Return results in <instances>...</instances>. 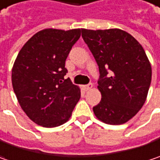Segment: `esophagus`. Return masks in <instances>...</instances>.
<instances>
[{
	"instance_id": "34e87169",
	"label": "esophagus",
	"mask_w": 160,
	"mask_h": 160,
	"mask_svg": "<svg viewBox=\"0 0 160 160\" xmlns=\"http://www.w3.org/2000/svg\"><path fill=\"white\" fill-rule=\"evenodd\" d=\"M92 87H93V84H92V83H89V84L83 86V88H84L85 90H89V89H92Z\"/></svg>"
}]
</instances>
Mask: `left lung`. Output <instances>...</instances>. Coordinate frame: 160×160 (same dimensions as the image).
I'll use <instances>...</instances> for the list:
<instances>
[{
	"instance_id": "8db88e82",
	"label": "left lung",
	"mask_w": 160,
	"mask_h": 160,
	"mask_svg": "<svg viewBox=\"0 0 160 160\" xmlns=\"http://www.w3.org/2000/svg\"><path fill=\"white\" fill-rule=\"evenodd\" d=\"M82 38L99 66L101 100L93 107L104 123L120 125L145 103L151 82V66L142 46L119 29L86 30Z\"/></svg>"
}]
</instances>
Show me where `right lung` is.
Instances as JSON below:
<instances>
[{
	"mask_svg": "<svg viewBox=\"0 0 160 160\" xmlns=\"http://www.w3.org/2000/svg\"><path fill=\"white\" fill-rule=\"evenodd\" d=\"M80 33V29L42 30L24 44L15 60V95L26 115L40 126L62 125L80 99L79 87L64 76L66 59Z\"/></svg>",
	"mask_w": 160,
	"mask_h": 160,
	"instance_id": "add662e5",
	"label": "right lung"
}]
</instances>
